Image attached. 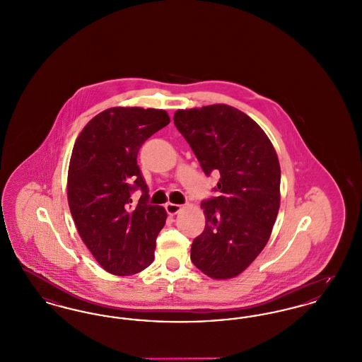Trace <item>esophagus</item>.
Listing matches in <instances>:
<instances>
[{"instance_id": "1", "label": "esophagus", "mask_w": 362, "mask_h": 362, "mask_svg": "<svg viewBox=\"0 0 362 362\" xmlns=\"http://www.w3.org/2000/svg\"><path fill=\"white\" fill-rule=\"evenodd\" d=\"M167 213L170 214V216H175V214H177L183 207L182 205H176V204H167Z\"/></svg>"}]
</instances>
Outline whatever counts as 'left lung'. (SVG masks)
<instances>
[{
  "mask_svg": "<svg viewBox=\"0 0 362 362\" xmlns=\"http://www.w3.org/2000/svg\"><path fill=\"white\" fill-rule=\"evenodd\" d=\"M176 129L207 176L220 173L218 197L201 204L205 229L191 260L213 279L243 273L270 239L281 202L276 149L257 122L228 104L177 110Z\"/></svg>",
  "mask_w": 362,
  "mask_h": 362,
  "instance_id": "1",
  "label": "left lung"
}]
</instances>
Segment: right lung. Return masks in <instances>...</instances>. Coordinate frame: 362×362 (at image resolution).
<instances>
[{
    "mask_svg": "<svg viewBox=\"0 0 362 362\" xmlns=\"http://www.w3.org/2000/svg\"><path fill=\"white\" fill-rule=\"evenodd\" d=\"M170 123L164 110L112 107L81 130L70 156L68 202L80 238L107 273L127 276L155 259L156 239L167 220L148 205V186L137 165L141 145ZM144 194L132 208L129 192Z\"/></svg>",
    "mask_w": 362,
    "mask_h": 362,
    "instance_id": "obj_1",
    "label": "right lung"
}]
</instances>
